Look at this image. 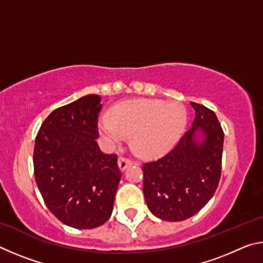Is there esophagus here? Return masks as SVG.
<instances>
[{"mask_svg":"<svg viewBox=\"0 0 263 263\" xmlns=\"http://www.w3.org/2000/svg\"><path fill=\"white\" fill-rule=\"evenodd\" d=\"M131 164H132L131 160H128V159H126V158H119V159H118V167H119V169H121L122 172L125 171V169H126L127 167H130Z\"/></svg>","mask_w":263,"mask_h":263,"instance_id":"esophagus-1","label":"esophagus"}]
</instances>
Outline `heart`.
Here are the masks:
<instances>
[{"instance_id": "1", "label": "heart", "mask_w": 263, "mask_h": 263, "mask_svg": "<svg viewBox=\"0 0 263 263\" xmlns=\"http://www.w3.org/2000/svg\"><path fill=\"white\" fill-rule=\"evenodd\" d=\"M186 122V109L180 102L136 100L116 106L114 117L102 116L99 127L111 142H121L126 135H133L137 152L154 157L176 144L185 130Z\"/></svg>"}]
</instances>
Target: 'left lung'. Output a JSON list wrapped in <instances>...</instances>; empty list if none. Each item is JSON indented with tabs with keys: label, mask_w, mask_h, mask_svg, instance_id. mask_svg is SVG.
<instances>
[{
	"label": "left lung",
	"mask_w": 263,
	"mask_h": 263,
	"mask_svg": "<svg viewBox=\"0 0 263 263\" xmlns=\"http://www.w3.org/2000/svg\"><path fill=\"white\" fill-rule=\"evenodd\" d=\"M193 126L171 152L144 163V195L149 211L167 221L196 215L212 198L219 183L224 132L217 116L191 102Z\"/></svg>",
	"instance_id": "left-lung-1"
}]
</instances>
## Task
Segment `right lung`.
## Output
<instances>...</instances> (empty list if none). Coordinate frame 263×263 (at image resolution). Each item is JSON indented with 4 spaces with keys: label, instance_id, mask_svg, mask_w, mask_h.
<instances>
[{
    "label": "right lung",
    "instance_id": "1",
    "mask_svg": "<svg viewBox=\"0 0 263 263\" xmlns=\"http://www.w3.org/2000/svg\"><path fill=\"white\" fill-rule=\"evenodd\" d=\"M99 95H86L48 115L35 137L34 177L44 202L70 228L95 229L112 213L121 172L117 155L97 145Z\"/></svg>",
    "mask_w": 263,
    "mask_h": 263
}]
</instances>
